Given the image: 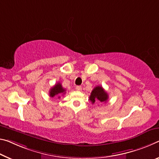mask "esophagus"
<instances>
[{
    "instance_id": "esophagus-1",
    "label": "esophagus",
    "mask_w": 159,
    "mask_h": 159,
    "mask_svg": "<svg viewBox=\"0 0 159 159\" xmlns=\"http://www.w3.org/2000/svg\"><path fill=\"white\" fill-rule=\"evenodd\" d=\"M75 90H79V91H80V90H82V88H81V86H80V85H77V86L75 87Z\"/></svg>"
}]
</instances>
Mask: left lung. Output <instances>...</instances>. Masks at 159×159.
Returning a JSON list of instances; mask_svg holds the SVG:
<instances>
[{"label": "left lung", "instance_id": "8db88e82", "mask_svg": "<svg viewBox=\"0 0 159 159\" xmlns=\"http://www.w3.org/2000/svg\"><path fill=\"white\" fill-rule=\"evenodd\" d=\"M107 100L108 94L105 91L102 86L95 87L90 93V100L92 102L93 104L95 102H106Z\"/></svg>", "mask_w": 159, "mask_h": 159}]
</instances>
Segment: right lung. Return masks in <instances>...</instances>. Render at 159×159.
Returning a JSON list of instances; mask_svg holds the SVG:
<instances>
[{
    "label": "right lung",
    "instance_id": "1",
    "mask_svg": "<svg viewBox=\"0 0 159 159\" xmlns=\"http://www.w3.org/2000/svg\"><path fill=\"white\" fill-rule=\"evenodd\" d=\"M66 93V90L62 87L61 84L60 83H57L55 84L54 86H53L49 90V96L51 98H54V96H59V98H60L59 95Z\"/></svg>",
    "mask_w": 159,
    "mask_h": 159
}]
</instances>
